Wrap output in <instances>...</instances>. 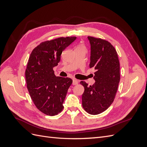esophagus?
<instances>
[{
	"mask_svg": "<svg viewBox=\"0 0 147 147\" xmlns=\"http://www.w3.org/2000/svg\"><path fill=\"white\" fill-rule=\"evenodd\" d=\"M78 83V81L77 80V79H73V82H72V84L73 85H76V84H77Z\"/></svg>",
	"mask_w": 147,
	"mask_h": 147,
	"instance_id": "obj_1",
	"label": "esophagus"
}]
</instances>
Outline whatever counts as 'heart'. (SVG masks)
I'll return each mask as SVG.
<instances>
[{"label": "heart", "mask_w": 147, "mask_h": 147, "mask_svg": "<svg viewBox=\"0 0 147 147\" xmlns=\"http://www.w3.org/2000/svg\"><path fill=\"white\" fill-rule=\"evenodd\" d=\"M82 47H83V46H82V45H78V46H77V48H82Z\"/></svg>", "instance_id": "obj_1"}]
</instances>
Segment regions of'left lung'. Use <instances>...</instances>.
<instances>
[{
    "mask_svg": "<svg viewBox=\"0 0 147 147\" xmlns=\"http://www.w3.org/2000/svg\"><path fill=\"white\" fill-rule=\"evenodd\" d=\"M91 44L90 68L93 67L95 83L88 86L81 81L84 91L82 94V106L91 115H98L113 103L120 80L119 62L117 52L107 40L88 37Z\"/></svg>",
    "mask_w": 147,
    "mask_h": 147,
    "instance_id": "left-lung-1",
    "label": "left lung"
}]
</instances>
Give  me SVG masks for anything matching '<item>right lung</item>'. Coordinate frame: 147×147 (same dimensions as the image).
Returning a JSON list of instances; mask_svg holds the SVG:
<instances>
[{"label": "right lung", "instance_id": "add662e5", "mask_svg": "<svg viewBox=\"0 0 147 147\" xmlns=\"http://www.w3.org/2000/svg\"><path fill=\"white\" fill-rule=\"evenodd\" d=\"M76 37H59L40 43L32 50L25 76L30 96L35 107L44 114L55 116L63 110L70 78L56 77L53 67L57 65L62 53Z\"/></svg>", "mask_w": 147, "mask_h": 147}]
</instances>
